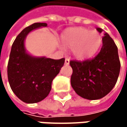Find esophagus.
Masks as SVG:
<instances>
[{"mask_svg":"<svg viewBox=\"0 0 127 127\" xmlns=\"http://www.w3.org/2000/svg\"><path fill=\"white\" fill-rule=\"evenodd\" d=\"M69 63H70V60L68 58H66L65 60H64V64H69Z\"/></svg>","mask_w":127,"mask_h":127,"instance_id":"obj_1","label":"esophagus"}]
</instances>
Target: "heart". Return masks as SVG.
Here are the masks:
<instances>
[{"label": "heart", "mask_w": 127, "mask_h": 127, "mask_svg": "<svg viewBox=\"0 0 127 127\" xmlns=\"http://www.w3.org/2000/svg\"><path fill=\"white\" fill-rule=\"evenodd\" d=\"M61 41L65 48L73 49L75 57L86 60L98 52L102 44V37L97 31L76 27L65 30L61 36Z\"/></svg>", "instance_id": "obj_1"}]
</instances>
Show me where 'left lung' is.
<instances>
[{
	"label": "left lung",
	"instance_id": "1",
	"mask_svg": "<svg viewBox=\"0 0 127 127\" xmlns=\"http://www.w3.org/2000/svg\"><path fill=\"white\" fill-rule=\"evenodd\" d=\"M98 32L102 29L97 28ZM100 52L93 59L70 61L73 69L71 86L81 97L96 100L107 95L115 85L121 68L118 48L107 33L102 38Z\"/></svg>",
	"mask_w": 127,
	"mask_h": 127
}]
</instances>
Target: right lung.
I'll return each mask as SVG.
<instances>
[{
    "instance_id": "right-lung-1",
    "label": "right lung",
    "mask_w": 127,
    "mask_h": 127,
    "mask_svg": "<svg viewBox=\"0 0 127 127\" xmlns=\"http://www.w3.org/2000/svg\"><path fill=\"white\" fill-rule=\"evenodd\" d=\"M42 26H47V23H33L17 36L8 62L7 75L11 89L18 98L28 104L37 103L48 96L53 79L64 63V58L34 57L26 52V37L32 30Z\"/></svg>"
}]
</instances>
